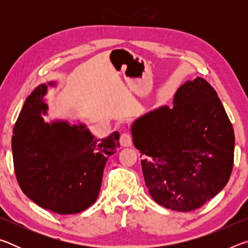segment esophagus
I'll use <instances>...</instances> for the list:
<instances>
[{
	"label": "esophagus",
	"instance_id": "obj_1",
	"mask_svg": "<svg viewBox=\"0 0 248 248\" xmlns=\"http://www.w3.org/2000/svg\"><path fill=\"white\" fill-rule=\"evenodd\" d=\"M120 143L123 146H131L132 144V136L129 131H124L120 136Z\"/></svg>",
	"mask_w": 248,
	"mask_h": 248
}]
</instances>
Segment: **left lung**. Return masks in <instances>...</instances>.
<instances>
[{"instance_id": "left-lung-1", "label": "left lung", "mask_w": 248, "mask_h": 248, "mask_svg": "<svg viewBox=\"0 0 248 248\" xmlns=\"http://www.w3.org/2000/svg\"><path fill=\"white\" fill-rule=\"evenodd\" d=\"M142 171L158 204L188 212L202 207L228 184L234 131L217 92L202 78L187 81L173 107L150 111L132 125Z\"/></svg>"}]
</instances>
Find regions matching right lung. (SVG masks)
Returning a JSON list of instances; mask_svg holds the SVG:
<instances>
[{"label": "right lung", "instance_id": "right-lung-1", "mask_svg": "<svg viewBox=\"0 0 248 248\" xmlns=\"http://www.w3.org/2000/svg\"><path fill=\"white\" fill-rule=\"evenodd\" d=\"M46 93L47 85L37 86L16 120L12 137L15 175L33 202L59 215H72L97 199L105 164L119 146V133L97 140L84 124L45 123Z\"/></svg>", "mask_w": 248, "mask_h": 248}]
</instances>
